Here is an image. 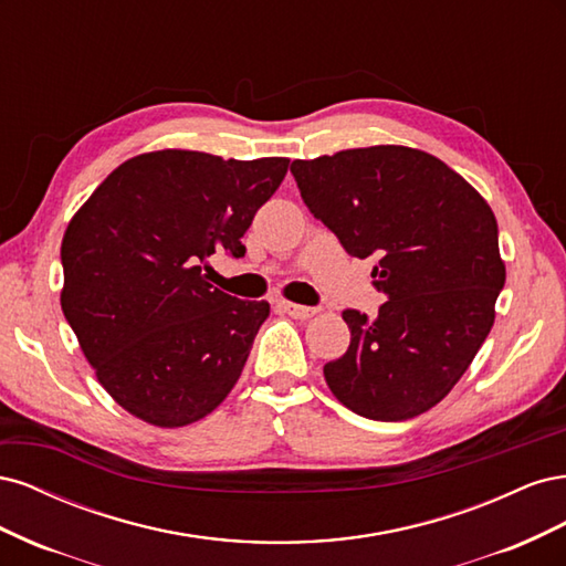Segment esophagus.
<instances>
[{"instance_id": "34e87169", "label": "esophagus", "mask_w": 566, "mask_h": 566, "mask_svg": "<svg viewBox=\"0 0 566 566\" xmlns=\"http://www.w3.org/2000/svg\"><path fill=\"white\" fill-rule=\"evenodd\" d=\"M281 310L293 318H310L316 314L314 306H302V304H293V302H281Z\"/></svg>"}]
</instances>
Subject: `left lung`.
I'll list each match as a JSON object with an SVG mask.
<instances>
[{
    "instance_id": "left-lung-1",
    "label": "left lung",
    "mask_w": 566,
    "mask_h": 566,
    "mask_svg": "<svg viewBox=\"0 0 566 566\" xmlns=\"http://www.w3.org/2000/svg\"><path fill=\"white\" fill-rule=\"evenodd\" d=\"M290 172L347 254L375 256L373 285L387 297L375 318L342 312L352 342L323 366L325 382L356 416L424 413L462 378L495 318L505 264L491 208L449 165L406 146L295 160Z\"/></svg>"
}]
</instances>
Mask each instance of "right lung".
<instances>
[{
	"instance_id": "right-lung-1",
	"label": "right lung",
	"mask_w": 566,
	"mask_h": 566,
	"mask_svg": "<svg viewBox=\"0 0 566 566\" xmlns=\"http://www.w3.org/2000/svg\"><path fill=\"white\" fill-rule=\"evenodd\" d=\"M287 158L144 153L119 165L65 229L61 310L98 382L132 416L191 424L227 399L269 302L208 283L210 256L245 254Z\"/></svg>"
}]
</instances>
